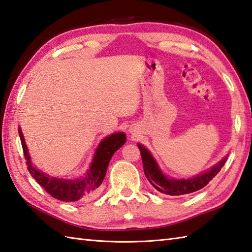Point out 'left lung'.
<instances>
[{"mask_svg": "<svg viewBox=\"0 0 252 252\" xmlns=\"http://www.w3.org/2000/svg\"><path fill=\"white\" fill-rule=\"evenodd\" d=\"M137 146L140 150V155H142L145 176L147 177L149 183L153 185L158 191L169 195L189 194V193L195 192L204 188V187H205L209 181L220 172L221 167L224 165V163L227 159V158H224V159L220 161L217 165L213 166L209 171L198 175L196 177L181 180L168 179L162 174L159 166L157 164V162L155 161L153 156L150 155L149 151L140 144H138Z\"/></svg>", "mask_w": 252, "mask_h": 252, "instance_id": "1", "label": "left lung"}]
</instances>
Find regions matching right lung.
<instances>
[{
    "label": "right lung",
    "instance_id": "obj_1",
    "mask_svg": "<svg viewBox=\"0 0 252 252\" xmlns=\"http://www.w3.org/2000/svg\"><path fill=\"white\" fill-rule=\"evenodd\" d=\"M19 136L21 140L23 155L27 160L28 169L32 177L37 181L46 190L47 193L62 202H76L79 200L90 198L95 194L97 188L103 183L108 167V163L114 154L122 145L126 143V136L125 133H115L106 138H104L95 151L91 166L85 177L76 180H63L59 178H52L46 174L39 172L32 164L30 156L28 154V148L25 142V137L19 128Z\"/></svg>",
    "mask_w": 252,
    "mask_h": 252
}]
</instances>
